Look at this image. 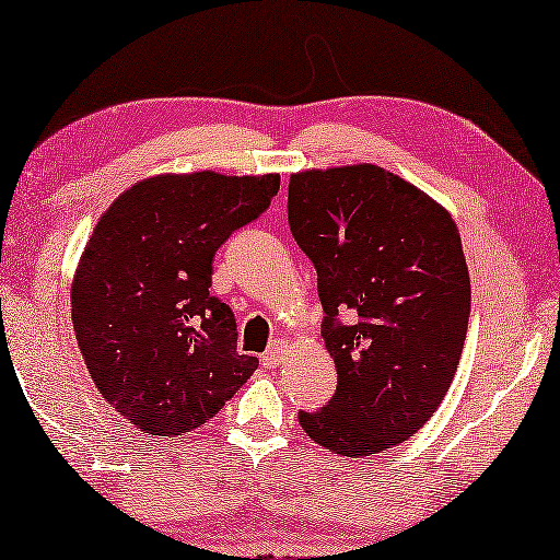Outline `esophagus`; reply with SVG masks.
Listing matches in <instances>:
<instances>
[{
  "label": "esophagus",
  "instance_id": "esophagus-1",
  "mask_svg": "<svg viewBox=\"0 0 560 560\" xmlns=\"http://www.w3.org/2000/svg\"><path fill=\"white\" fill-rule=\"evenodd\" d=\"M285 352H288V342L285 340H275L272 346L262 352V365L265 368H278L282 360H285Z\"/></svg>",
  "mask_w": 560,
  "mask_h": 560
}]
</instances>
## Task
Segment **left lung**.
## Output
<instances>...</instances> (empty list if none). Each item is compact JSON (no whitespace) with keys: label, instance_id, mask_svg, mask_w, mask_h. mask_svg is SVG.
I'll return each mask as SVG.
<instances>
[{"label":"left lung","instance_id":"left-lung-1","mask_svg":"<svg viewBox=\"0 0 560 560\" xmlns=\"http://www.w3.org/2000/svg\"><path fill=\"white\" fill-rule=\"evenodd\" d=\"M288 222L317 272L323 338L338 388L300 410L340 455L393 448L425 425L458 370L470 278L448 210L377 165L290 177Z\"/></svg>","mask_w":560,"mask_h":560}]
</instances>
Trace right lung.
<instances>
[{"label": "right lung", "mask_w": 560, "mask_h": 560, "mask_svg": "<svg viewBox=\"0 0 560 560\" xmlns=\"http://www.w3.org/2000/svg\"><path fill=\"white\" fill-rule=\"evenodd\" d=\"M280 175H158L94 228L72 282V323L97 390L148 435L208 423L255 373L230 305L210 295L212 257L260 218Z\"/></svg>", "instance_id": "right-lung-1"}]
</instances>
